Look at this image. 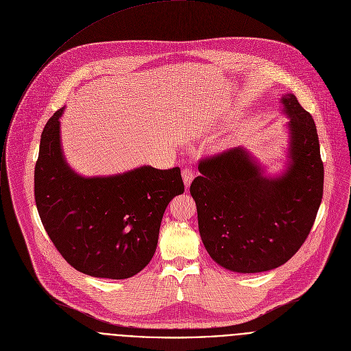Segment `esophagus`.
<instances>
[{
  "mask_svg": "<svg viewBox=\"0 0 351 351\" xmlns=\"http://www.w3.org/2000/svg\"><path fill=\"white\" fill-rule=\"evenodd\" d=\"M182 176H183V180H184V186H186V189H187V187H190V184H191V182H193V179H194V172H193V169H190V168H184V169L182 171Z\"/></svg>",
  "mask_w": 351,
  "mask_h": 351,
  "instance_id": "1",
  "label": "esophagus"
}]
</instances>
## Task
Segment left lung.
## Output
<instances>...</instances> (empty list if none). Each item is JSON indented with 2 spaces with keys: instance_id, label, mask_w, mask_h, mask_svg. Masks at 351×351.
Segmentation results:
<instances>
[{
  "instance_id": "left-lung-1",
  "label": "left lung",
  "mask_w": 351,
  "mask_h": 351,
  "mask_svg": "<svg viewBox=\"0 0 351 351\" xmlns=\"http://www.w3.org/2000/svg\"><path fill=\"white\" fill-rule=\"evenodd\" d=\"M280 102L290 119L282 175L265 176L239 146L201 160V175L190 186L205 249L234 272H265L287 263L308 238L322 204L324 165L315 120L294 94Z\"/></svg>"
}]
</instances>
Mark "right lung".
Returning <instances> with one entry per match:
<instances>
[{"label":"right lung","instance_id":"1","mask_svg":"<svg viewBox=\"0 0 351 351\" xmlns=\"http://www.w3.org/2000/svg\"><path fill=\"white\" fill-rule=\"evenodd\" d=\"M58 109L40 135L34 194L40 221L56 249L76 271L127 279L153 258L164 212L183 194L180 168L84 178L66 164Z\"/></svg>","mask_w":351,"mask_h":351}]
</instances>
